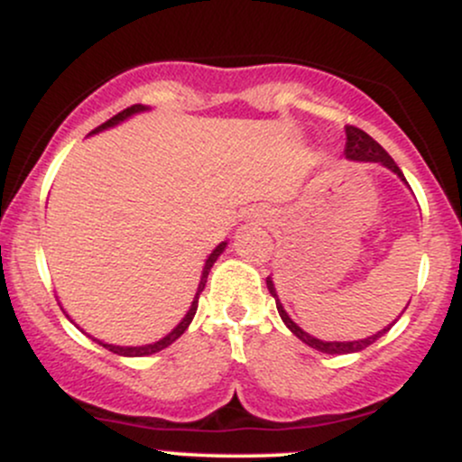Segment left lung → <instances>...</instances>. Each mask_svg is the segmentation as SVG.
Wrapping results in <instances>:
<instances>
[{"instance_id":"left-lung-1","label":"left lung","mask_w":462,"mask_h":462,"mask_svg":"<svg viewBox=\"0 0 462 462\" xmlns=\"http://www.w3.org/2000/svg\"><path fill=\"white\" fill-rule=\"evenodd\" d=\"M346 136H347V141H346V158H347V161H356V162H380V164H383V167L391 169V171L397 173V178H400L402 182H406L404 173L400 171V167H397L393 158H391L389 153H386V152L383 150V145H380V143H375L374 139H371L367 132H363L360 128H354V125H347V128H346ZM406 184H408V182H406ZM267 289H269V293L273 295L275 306H278V312H280V317H282L284 326L289 328V330L293 332L295 337H298L301 343H306V346L312 347V349H319V352H323V354H354V352H360V349L369 347L371 343L378 341V338L383 337V334L389 332L391 326H393V323L397 321V319H395L393 323H389V326L383 328V330H380V332L371 334V337H367V338H358V341H321V338L312 337V334L301 330L298 323L291 319L289 312L284 310L282 301L278 300V293H275V286H273L272 275H269V278H267ZM406 309H408V304H406ZM406 309H404V310H406Z\"/></svg>"}]
</instances>
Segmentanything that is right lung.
Instances as JSON below:
<instances>
[{"label":"right lung","mask_w":462,"mask_h":462,"mask_svg":"<svg viewBox=\"0 0 462 462\" xmlns=\"http://www.w3.org/2000/svg\"><path fill=\"white\" fill-rule=\"evenodd\" d=\"M145 110H147V106H143V104L130 106V108L121 110L119 115H115L113 119H108V121H106V124L99 125V128H95V130L91 132V134H95V132H102V130H108V128H113V125L121 124V121H125V119H128V116L136 115V113H145ZM226 247H227V243H226V241H224V243H219V245H217V247L213 249V252H210V256L206 258V263H204V269H201V278H199V284H198V293H195L193 301H190V309L187 310V315L182 317V321H180L178 326L173 328V330L167 334V337H162L161 341H156V343H147V346H136V347H132V346H113V343H104V341H99V338H93L91 334H88V337H91L93 341H97L99 346H102V347L110 349V352H113V354H119V356H150V354H156V352H161V349L169 347V346H171L173 341H176V338L182 337L184 330H187V328H189V323L193 321L195 312H198V301H199V293H201V291H204V286H206V280H208L210 267H213V264L217 263V258H219L221 254H224V249H226ZM67 317H69V315H67Z\"/></svg>","instance_id":"obj_1"}]
</instances>
